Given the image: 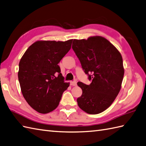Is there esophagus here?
Segmentation results:
<instances>
[{"label": "esophagus", "instance_id": "esophagus-1", "mask_svg": "<svg viewBox=\"0 0 146 146\" xmlns=\"http://www.w3.org/2000/svg\"><path fill=\"white\" fill-rule=\"evenodd\" d=\"M70 85L72 86H77V82L76 81H70Z\"/></svg>", "mask_w": 146, "mask_h": 146}]
</instances>
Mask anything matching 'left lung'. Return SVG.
<instances>
[{"label":"left lung","mask_w":146,"mask_h":146,"mask_svg":"<svg viewBox=\"0 0 146 146\" xmlns=\"http://www.w3.org/2000/svg\"><path fill=\"white\" fill-rule=\"evenodd\" d=\"M72 48L92 80L89 85L77 82L82 90L77 104L87 114H99L112 104L121 89L124 74L121 54L101 36L74 39Z\"/></svg>","instance_id":"obj_1"}]
</instances>
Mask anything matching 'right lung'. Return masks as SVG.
<instances>
[{
    "label": "right lung",
    "instance_id": "right-lung-1",
    "mask_svg": "<svg viewBox=\"0 0 146 146\" xmlns=\"http://www.w3.org/2000/svg\"><path fill=\"white\" fill-rule=\"evenodd\" d=\"M72 40L36 41L19 62L18 78L22 95L41 114L56 109L69 86V82H64L58 64L70 49Z\"/></svg>",
    "mask_w": 146,
    "mask_h": 146
}]
</instances>
